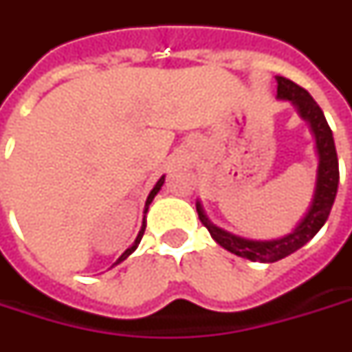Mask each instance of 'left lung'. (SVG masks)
Wrapping results in <instances>:
<instances>
[{
    "label": "left lung",
    "mask_w": 352,
    "mask_h": 352,
    "mask_svg": "<svg viewBox=\"0 0 352 352\" xmlns=\"http://www.w3.org/2000/svg\"><path fill=\"white\" fill-rule=\"evenodd\" d=\"M278 98L292 101L297 107L299 115L310 124V130L316 140V151H318V172H316V188L314 195L310 201V207L307 214L301 218V222L295 226L292 234L280 237V239H270V241H253V239H243L234 234H230L222 228L214 226L203 212V207L197 201V214L203 226L207 228L208 234L217 241L218 245L228 249L230 253L243 256L249 261H258V263H276L280 258H285L287 254L295 253L301 249L305 243H309L312 237L320 232V228L326 224L329 217V210L333 207L336 193H338L339 184V162L336 144H333V134L329 128L326 116L322 113L318 103L312 99L309 91L301 86H297L292 80L278 76Z\"/></svg>",
    "instance_id": "left-lung-1"
}]
</instances>
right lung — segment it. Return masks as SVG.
<instances>
[{"label":"right lung","instance_id":"right-lung-1","mask_svg":"<svg viewBox=\"0 0 352 352\" xmlns=\"http://www.w3.org/2000/svg\"><path fill=\"white\" fill-rule=\"evenodd\" d=\"M162 184H164V176H161V180L155 184V188H153V190H151V193L147 195V201H145L144 214H145V212H147V208H149V205H151V201L155 199V195H157V193H159V190H161V188H162ZM144 232H145V217H144V222H142V230H140V234H138V237H135V241H134V243H132V247H128L124 253L118 256V261H116L115 264L122 263V261H126V258H128L130 254L134 253L135 249H138V245H140V241H142V237H144ZM115 264H113V266H115Z\"/></svg>","mask_w":352,"mask_h":352}]
</instances>
